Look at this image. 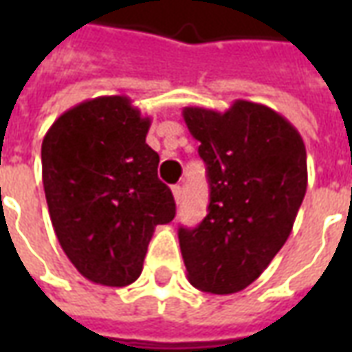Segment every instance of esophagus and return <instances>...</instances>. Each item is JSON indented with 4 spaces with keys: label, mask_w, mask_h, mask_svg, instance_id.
I'll return each mask as SVG.
<instances>
[{
    "label": "esophagus",
    "mask_w": 352,
    "mask_h": 352,
    "mask_svg": "<svg viewBox=\"0 0 352 352\" xmlns=\"http://www.w3.org/2000/svg\"><path fill=\"white\" fill-rule=\"evenodd\" d=\"M171 192H173V198H175V201L179 204V201H181V198H183V186L175 184V186H171Z\"/></svg>",
    "instance_id": "obj_1"
}]
</instances>
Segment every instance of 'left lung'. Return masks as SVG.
Returning <instances> with one entry per match:
<instances>
[{
  "instance_id": "left-lung-1",
  "label": "left lung",
  "mask_w": 352,
  "mask_h": 352,
  "mask_svg": "<svg viewBox=\"0 0 352 352\" xmlns=\"http://www.w3.org/2000/svg\"><path fill=\"white\" fill-rule=\"evenodd\" d=\"M207 166L209 213L179 228L192 287L234 294L270 265L292 232L307 190L302 135L277 111L236 100L224 113L184 107Z\"/></svg>"
}]
</instances>
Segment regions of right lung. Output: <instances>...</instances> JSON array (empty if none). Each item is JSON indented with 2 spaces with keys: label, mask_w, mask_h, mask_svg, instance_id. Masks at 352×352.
<instances>
[{
  "label": "right lung",
  "mask_w": 352,
  "mask_h": 352,
  "mask_svg": "<svg viewBox=\"0 0 352 352\" xmlns=\"http://www.w3.org/2000/svg\"><path fill=\"white\" fill-rule=\"evenodd\" d=\"M151 118L126 96H100L60 115L41 145L52 228L77 272L103 287H128L143 270L158 224L175 217L146 145Z\"/></svg>",
  "instance_id": "obj_1"
}]
</instances>
